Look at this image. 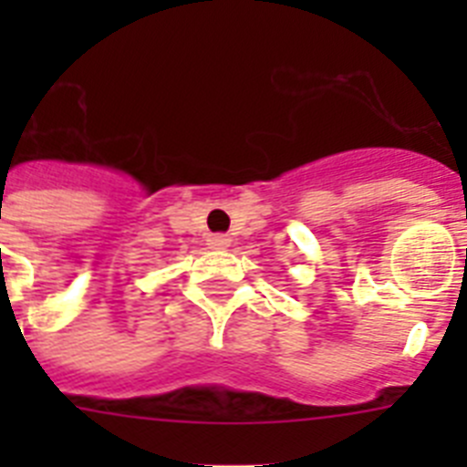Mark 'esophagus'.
<instances>
[{
    "label": "esophagus",
    "instance_id": "1",
    "mask_svg": "<svg viewBox=\"0 0 467 467\" xmlns=\"http://www.w3.org/2000/svg\"><path fill=\"white\" fill-rule=\"evenodd\" d=\"M208 245L214 250H226L231 245V238L224 234H213V236H208Z\"/></svg>",
    "mask_w": 467,
    "mask_h": 467
}]
</instances>
